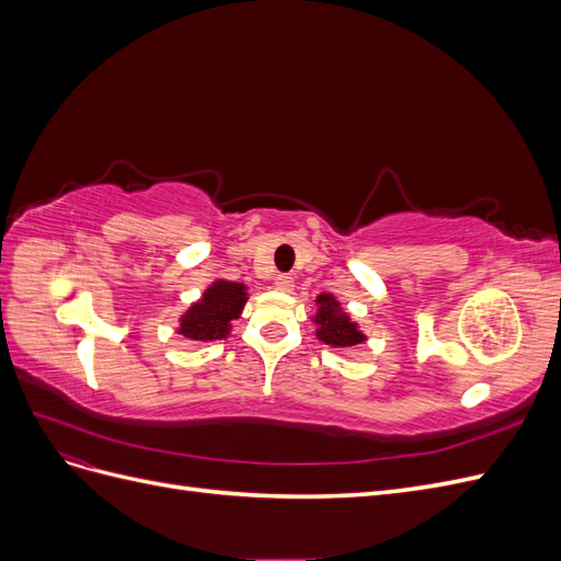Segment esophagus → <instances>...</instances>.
I'll return each instance as SVG.
<instances>
[{"mask_svg": "<svg viewBox=\"0 0 561 561\" xmlns=\"http://www.w3.org/2000/svg\"><path fill=\"white\" fill-rule=\"evenodd\" d=\"M274 287H276L278 293H293L295 290V280L290 276H278Z\"/></svg>", "mask_w": 561, "mask_h": 561, "instance_id": "esophagus-1", "label": "esophagus"}]
</instances>
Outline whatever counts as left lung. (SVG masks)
Masks as SVG:
<instances>
[{
	"label": "left lung",
	"instance_id": "1",
	"mask_svg": "<svg viewBox=\"0 0 561 561\" xmlns=\"http://www.w3.org/2000/svg\"><path fill=\"white\" fill-rule=\"evenodd\" d=\"M316 307L318 311L311 320L318 325L316 336L322 344L332 348H346L365 342V334L358 330V322L351 320V316L342 309V304H339L334 295H318Z\"/></svg>",
	"mask_w": 561,
	"mask_h": 561
}]
</instances>
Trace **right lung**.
Segmentation results:
<instances>
[{
    "label": "right lung",
    "mask_w": 561,
    "mask_h": 561,
    "mask_svg": "<svg viewBox=\"0 0 561 561\" xmlns=\"http://www.w3.org/2000/svg\"><path fill=\"white\" fill-rule=\"evenodd\" d=\"M248 285L236 280H215L206 293L180 316L178 334L192 342H217L231 332V320L243 313Z\"/></svg>",
    "instance_id": "1"
}]
</instances>
